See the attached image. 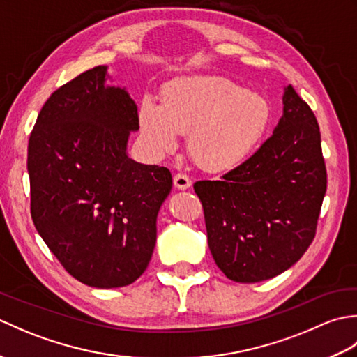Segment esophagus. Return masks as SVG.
Wrapping results in <instances>:
<instances>
[{
    "mask_svg": "<svg viewBox=\"0 0 357 357\" xmlns=\"http://www.w3.org/2000/svg\"><path fill=\"white\" fill-rule=\"evenodd\" d=\"M173 184L178 188V190H187V188L192 187V179L184 173H178V174H174Z\"/></svg>",
    "mask_w": 357,
    "mask_h": 357,
    "instance_id": "34e87169",
    "label": "esophagus"
}]
</instances>
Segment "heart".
Instances as JSON below:
<instances>
[{
  "label": "heart",
  "instance_id": "b5f03b06",
  "mask_svg": "<svg viewBox=\"0 0 357 357\" xmlns=\"http://www.w3.org/2000/svg\"><path fill=\"white\" fill-rule=\"evenodd\" d=\"M271 109L259 93L215 75H187L167 82L161 105L146 98L138 121L151 155L162 156L187 135V150L202 170L236 169L252 155L270 124Z\"/></svg>",
  "mask_w": 357,
  "mask_h": 357
}]
</instances>
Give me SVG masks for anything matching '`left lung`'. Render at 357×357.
I'll return each instance as SVG.
<instances>
[{"mask_svg":"<svg viewBox=\"0 0 357 357\" xmlns=\"http://www.w3.org/2000/svg\"><path fill=\"white\" fill-rule=\"evenodd\" d=\"M282 116L256 153L221 181H198L211 256L234 282H261L312 244L327 190L319 126L288 84Z\"/></svg>","mask_w":357,"mask_h":357,"instance_id":"8db88e82","label":"left lung"}]
</instances>
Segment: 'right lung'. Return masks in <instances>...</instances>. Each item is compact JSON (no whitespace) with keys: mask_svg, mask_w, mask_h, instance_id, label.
<instances>
[{"mask_svg":"<svg viewBox=\"0 0 357 357\" xmlns=\"http://www.w3.org/2000/svg\"><path fill=\"white\" fill-rule=\"evenodd\" d=\"M107 81L109 67L98 66L55 90L27 153L36 231L75 279L95 288L130 285L146 271L173 184L165 167L128 158L138 107Z\"/></svg>","mask_w":357,"mask_h":357,"instance_id":"1","label":"right lung"}]
</instances>
